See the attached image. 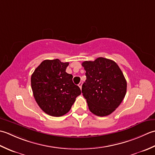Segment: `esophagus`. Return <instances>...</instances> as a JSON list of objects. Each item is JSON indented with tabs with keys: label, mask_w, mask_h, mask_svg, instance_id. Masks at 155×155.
I'll return each instance as SVG.
<instances>
[{
	"label": "esophagus",
	"mask_w": 155,
	"mask_h": 155,
	"mask_svg": "<svg viewBox=\"0 0 155 155\" xmlns=\"http://www.w3.org/2000/svg\"><path fill=\"white\" fill-rule=\"evenodd\" d=\"M82 84H83V82H82V81H80V84H78V86H79V87H80V89H81V87H82Z\"/></svg>",
	"instance_id": "esophagus-1"
}]
</instances>
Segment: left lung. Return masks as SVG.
Segmentation results:
<instances>
[{
  "label": "left lung",
  "instance_id": "obj_1",
  "mask_svg": "<svg viewBox=\"0 0 155 155\" xmlns=\"http://www.w3.org/2000/svg\"><path fill=\"white\" fill-rule=\"evenodd\" d=\"M86 80L81 91L91 112L98 116L110 115L124 98L127 83L115 61L98 58L82 63Z\"/></svg>",
  "mask_w": 155,
  "mask_h": 155
}]
</instances>
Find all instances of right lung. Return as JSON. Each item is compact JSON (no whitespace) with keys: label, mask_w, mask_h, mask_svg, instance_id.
<instances>
[{"label":"right lung","mask_w":155,"mask_h":155,"mask_svg":"<svg viewBox=\"0 0 155 155\" xmlns=\"http://www.w3.org/2000/svg\"><path fill=\"white\" fill-rule=\"evenodd\" d=\"M68 62L59 59L44 60L31 75L35 99L44 112L55 117L70 110L81 90L72 81L73 75L65 71Z\"/></svg>","instance_id":"1"}]
</instances>
